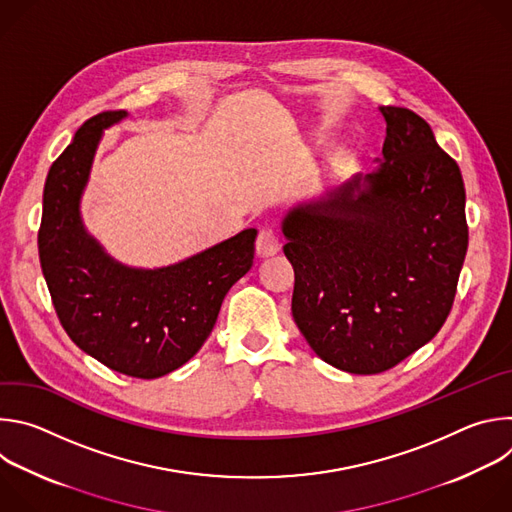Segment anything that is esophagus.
<instances>
[{
  "label": "esophagus",
  "instance_id": "1",
  "mask_svg": "<svg viewBox=\"0 0 512 512\" xmlns=\"http://www.w3.org/2000/svg\"><path fill=\"white\" fill-rule=\"evenodd\" d=\"M281 243H279V235L273 231V229H261L259 235H257V243H255V249H257V255L259 257H269V255H275L279 251Z\"/></svg>",
  "mask_w": 512,
  "mask_h": 512
}]
</instances>
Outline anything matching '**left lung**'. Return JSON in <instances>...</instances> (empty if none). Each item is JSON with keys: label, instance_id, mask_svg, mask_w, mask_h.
<instances>
[{"label": "left lung", "instance_id": "8db88e82", "mask_svg": "<svg viewBox=\"0 0 512 512\" xmlns=\"http://www.w3.org/2000/svg\"><path fill=\"white\" fill-rule=\"evenodd\" d=\"M379 111L377 168L281 221L296 273L291 314L312 350L352 375L389 371L440 332L468 249L458 164L417 113Z\"/></svg>", "mask_w": 512, "mask_h": 512}]
</instances>
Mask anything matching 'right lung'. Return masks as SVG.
<instances>
[{
    "label": "right lung",
    "instance_id": "add662e5",
    "mask_svg": "<svg viewBox=\"0 0 512 512\" xmlns=\"http://www.w3.org/2000/svg\"><path fill=\"white\" fill-rule=\"evenodd\" d=\"M125 117L107 111L89 119L52 164L38 253L70 340L111 371L158 379L180 369L212 332L229 289L253 265L257 229L168 267L137 269L113 259L87 233L81 198L103 129Z\"/></svg>",
    "mask_w": 512,
    "mask_h": 512
}]
</instances>
